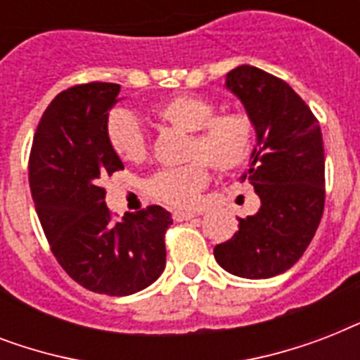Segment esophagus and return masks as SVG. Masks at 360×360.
Segmentation results:
<instances>
[{"mask_svg":"<svg viewBox=\"0 0 360 360\" xmlns=\"http://www.w3.org/2000/svg\"><path fill=\"white\" fill-rule=\"evenodd\" d=\"M196 217V213H192V211H174V220L175 222H183V220H191Z\"/></svg>","mask_w":360,"mask_h":360,"instance_id":"1","label":"esophagus"}]
</instances>
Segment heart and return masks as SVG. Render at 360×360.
Wrapping results in <instances>:
<instances>
[{"mask_svg": "<svg viewBox=\"0 0 360 360\" xmlns=\"http://www.w3.org/2000/svg\"><path fill=\"white\" fill-rule=\"evenodd\" d=\"M162 123L191 132L186 157L192 160L181 168L158 169L147 188L151 196L175 207H191L209 181V168L228 174L248 162L256 143V129L248 115L239 112L217 114L211 101L198 95H175L153 108ZM108 143L127 162L146 157L147 140L140 121L127 110H115L106 124Z\"/></svg>", "mask_w": 360, "mask_h": 360, "instance_id": "heart-1", "label": "heart"}]
</instances>
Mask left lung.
I'll return each mask as SVG.
<instances>
[{"mask_svg":"<svg viewBox=\"0 0 360 360\" xmlns=\"http://www.w3.org/2000/svg\"><path fill=\"white\" fill-rule=\"evenodd\" d=\"M226 87L256 129L250 168L240 175L257 198L256 214L214 246V259L240 278H271L293 267L318 230L325 205V155L318 120L284 80L240 65Z\"/></svg>","mask_w":360,"mask_h":360,"instance_id":"obj_1","label":"left lung"}]
</instances>
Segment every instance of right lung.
<instances>
[{
	"instance_id": "1",
	"label": "right lung",
	"mask_w": 360,
	"mask_h": 360,
	"mask_svg": "<svg viewBox=\"0 0 360 360\" xmlns=\"http://www.w3.org/2000/svg\"><path fill=\"white\" fill-rule=\"evenodd\" d=\"M117 84L91 82L59 93L42 114L30 155V186L42 230L65 273L86 290L123 297L146 290L166 267L160 205L112 220L101 179L123 169L108 143Z\"/></svg>"
}]
</instances>
